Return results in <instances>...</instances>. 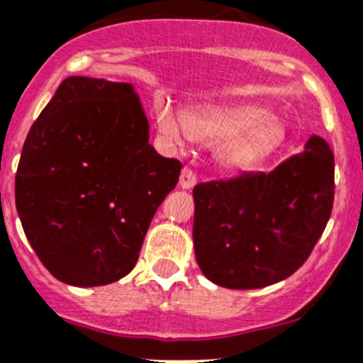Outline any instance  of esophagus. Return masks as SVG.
Here are the masks:
<instances>
[{
	"label": "esophagus",
	"mask_w": 363,
	"mask_h": 363,
	"mask_svg": "<svg viewBox=\"0 0 363 363\" xmlns=\"http://www.w3.org/2000/svg\"><path fill=\"white\" fill-rule=\"evenodd\" d=\"M195 184H197V174H195L191 168H184V170L181 172L179 186H181L182 189H191Z\"/></svg>",
	"instance_id": "1"
}]
</instances>
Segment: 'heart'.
<instances>
[{"instance_id":"1","label":"heart","mask_w":363,"mask_h":363,"mask_svg":"<svg viewBox=\"0 0 363 363\" xmlns=\"http://www.w3.org/2000/svg\"><path fill=\"white\" fill-rule=\"evenodd\" d=\"M159 134L174 147L195 140L216 143L215 161L222 170L247 172L265 162L289 141V128L262 104H228L193 107L184 118L170 105H159Z\"/></svg>"}]
</instances>
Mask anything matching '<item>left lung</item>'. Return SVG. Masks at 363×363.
I'll list each match as a JSON object with an SVG mask.
<instances>
[{
	"mask_svg": "<svg viewBox=\"0 0 363 363\" xmlns=\"http://www.w3.org/2000/svg\"><path fill=\"white\" fill-rule=\"evenodd\" d=\"M333 197L335 157L319 135L270 174L201 182L193 188L199 267L209 281L235 290L286 279L323 236Z\"/></svg>",
	"mask_w": 363,
	"mask_h": 363,
	"instance_id": "left-lung-1",
	"label": "left lung"
}]
</instances>
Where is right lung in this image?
I'll return each mask as SVG.
<instances>
[{"mask_svg":"<svg viewBox=\"0 0 363 363\" xmlns=\"http://www.w3.org/2000/svg\"><path fill=\"white\" fill-rule=\"evenodd\" d=\"M182 164L148 143L132 84L69 77L30 128L16 208L52 276L73 286L121 279Z\"/></svg>","mask_w":363,"mask_h":363,"instance_id":"1","label":"right lung"}]
</instances>
